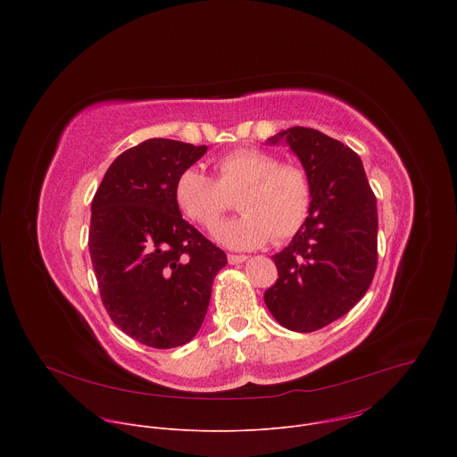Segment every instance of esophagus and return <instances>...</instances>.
<instances>
[{
	"label": "esophagus",
	"instance_id": "esophagus-1",
	"mask_svg": "<svg viewBox=\"0 0 457 457\" xmlns=\"http://www.w3.org/2000/svg\"><path fill=\"white\" fill-rule=\"evenodd\" d=\"M228 260H229V264H242V262H245L247 256L245 254H228Z\"/></svg>",
	"mask_w": 457,
	"mask_h": 457
}]
</instances>
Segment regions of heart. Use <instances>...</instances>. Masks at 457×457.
<instances>
[{
    "label": "heart",
    "mask_w": 457,
    "mask_h": 457,
    "mask_svg": "<svg viewBox=\"0 0 457 457\" xmlns=\"http://www.w3.org/2000/svg\"><path fill=\"white\" fill-rule=\"evenodd\" d=\"M215 180L186 168L173 184L179 210L195 224L212 228L237 192L243 215L213 228V237L231 249H254L270 237L284 242L305 224L311 210V182L298 166L256 148H240L213 162Z\"/></svg>",
    "instance_id": "b5f03b06"
}]
</instances>
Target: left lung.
<instances>
[{"instance_id": "1", "label": "left lung", "mask_w": 457, "mask_h": 457, "mask_svg": "<svg viewBox=\"0 0 457 457\" xmlns=\"http://www.w3.org/2000/svg\"><path fill=\"white\" fill-rule=\"evenodd\" d=\"M286 143L311 182V210L287 247L273 256L278 278L264 302L282 328L318 331L367 293L378 264V208L363 162L318 129L293 126L268 139Z\"/></svg>"}]
</instances>
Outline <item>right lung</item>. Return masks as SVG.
I'll list each match as a JSON object with an SVG mask.
<instances>
[{
  "instance_id": "add662e5",
  "label": "right lung",
  "mask_w": 457,
  "mask_h": 457,
  "mask_svg": "<svg viewBox=\"0 0 457 457\" xmlns=\"http://www.w3.org/2000/svg\"><path fill=\"white\" fill-rule=\"evenodd\" d=\"M206 152L148 139L110 164L94 195L88 247L101 300L117 328L148 347H179L199 333L228 264L173 199L179 173Z\"/></svg>"
}]
</instances>
